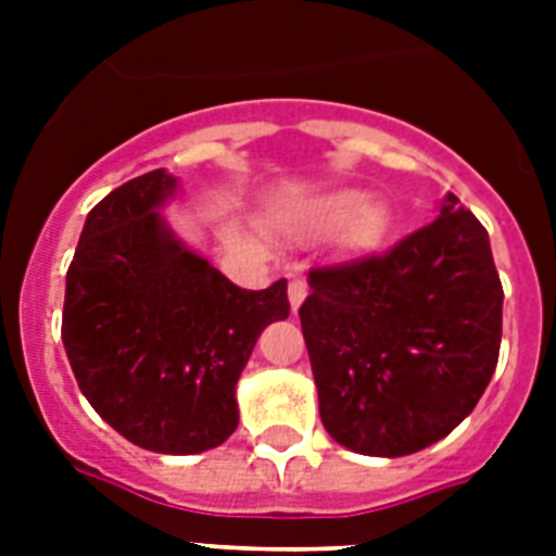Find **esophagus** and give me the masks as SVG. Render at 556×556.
Instances as JSON below:
<instances>
[{
  "instance_id": "1",
  "label": "esophagus",
  "mask_w": 556,
  "mask_h": 556,
  "mask_svg": "<svg viewBox=\"0 0 556 556\" xmlns=\"http://www.w3.org/2000/svg\"><path fill=\"white\" fill-rule=\"evenodd\" d=\"M305 296H308V282H305L303 277H291V282H288V303H291V312H296V308L303 305Z\"/></svg>"
}]
</instances>
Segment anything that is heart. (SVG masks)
Returning <instances> with one entry per match:
<instances>
[{
  "label": "heart",
  "instance_id": "heart-1",
  "mask_svg": "<svg viewBox=\"0 0 556 556\" xmlns=\"http://www.w3.org/2000/svg\"><path fill=\"white\" fill-rule=\"evenodd\" d=\"M352 222V239L361 248L378 244L389 230V210L380 201H371L364 190H338L317 201L305 218V225L320 230V227H334Z\"/></svg>",
  "mask_w": 556,
  "mask_h": 556
}]
</instances>
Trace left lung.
I'll list each match as a JSON object with an SVG mask.
<instances>
[{
    "mask_svg": "<svg viewBox=\"0 0 556 556\" xmlns=\"http://www.w3.org/2000/svg\"><path fill=\"white\" fill-rule=\"evenodd\" d=\"M300 308L323 427L397 458L456 430L500 361L502 282L482 222L447 192L387 256L314 268Z\"/></svg>",
    "mask_w": 556,
    "mask_h": 556,
    "instance_id": "left-lung-1",
    "label": "left lung"
}]
</instances>
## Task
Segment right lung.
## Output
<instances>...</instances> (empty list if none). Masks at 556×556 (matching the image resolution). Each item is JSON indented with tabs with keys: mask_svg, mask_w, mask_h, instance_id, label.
<instances>
[{
	"mask_svg": "<svg viewBox=\"0 0 556 556\" xmlns=\"http://www.w3.org/2000/svg\"><path fill=\"white\" fill-rule=\"evenodd\" d=\"M167 169L94 204L65 274L63 346L77 387L124 439L192 456L239 427L236 383L265 326L286 320L288 282L233 286L169 227Z\"/></svg>",
	"mask_w": 556,
	"mask_h": 556,
	"instance_id": "1",
	"label": "right lung"
}]
</instances>
